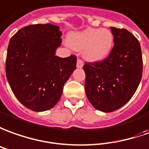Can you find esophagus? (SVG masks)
I'll use <instances>...</instances> for the list:
<instances>
[{
  "mask_svg": "<svg viewBox=\"0 0 149 149\" xmlns=\"http://www.w3.org/2000/svg\"><path fill=\"white\" fill-rule=\"evenodd\" d=\"M77 68H82L84 66V62L83 61H81L80 59H78L77 60V64H76Z\"/></svg>",
  "mask_w": 149,
  "mask_h": 149,
  "instance_id": "1",
  "label": "esophagus"
}]
</instances>
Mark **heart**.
<instances>
[{"instance_id": "heart-1", "label": "heart", "mask_w": 149, "mask_h": 149, "mask_svg": "<svg viewBox=\"0 0 149 149\" xmlns=\"http://www.w3.org/2000/svg\"><path fill=\"white\" fill-rule=\"evenodd\" d=\"M69 45L75 50H82L83 56L88 61L104 60L110 53L113 45V36L106 29L88 28L71 33Z\"/></svg>"}]
</instances>
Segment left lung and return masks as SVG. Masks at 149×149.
Masks as SVG:
<instances>
[{"label": "left lung", "instance_id": "left-lung-1", "mask_svg": "<svg viewBox=\"0 0 149 149\" xmlns=\"http://www.w3.org/2000/svg\"><path fill=\"white\" fill-rule=\"evenodd\" d=\"M110 29L114 45L109 57L84 65L88 100L97 110L105 113L118 109L131 100L143 72L139 40L127 30Z\"/></svg>", "mask_w": 149, "mask_h": 149}]
</instances>
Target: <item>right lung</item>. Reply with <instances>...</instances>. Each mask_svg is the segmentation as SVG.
<instances>
[{"mask_svg": "<svg viewBox=\"0 0 149 149\" xmlns=\"http://www.w3.org/2000/svg\"><path fill=\"white\" fill-rule=\"evenodd\" d=\"M53 24L26 26L10 39L6 77L22 104L36 112L49 110L59 101L64 84L76 69V57L55 55L61 31Z\"/></svg>", "mask_w": 149, "mask_h": 149, "instance_id": "right-lung-1", "label": "right lung"}]
</instances>
